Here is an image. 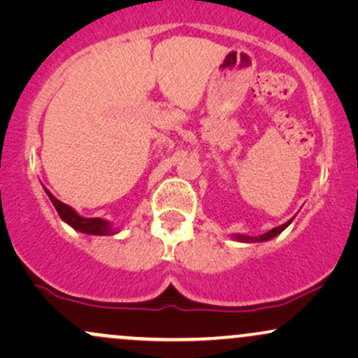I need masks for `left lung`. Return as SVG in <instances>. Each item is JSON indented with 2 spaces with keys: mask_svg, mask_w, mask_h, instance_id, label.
Segmentation results:
<instances>
[{
  "mask_svg": "<svg viewBox=\"0 0 358 358\" xmlns=\"http://www.w3.org/2000/svg\"><path fill=\"white\" fill-rule=\"evenodd\" d=\"M294 219V217H293ZM293 219H289L286 222V224L279 225V227H274L271 229V231H268L266 234H261V236H256V237H250V236H244V234H232V239L234 241H239V242H245V244H250V242H266V241H271L274 239V237L279 236L285 229L287 227V225L293 222Z\"/></svg>",
  "mask_w": 358,
  "mask_h": 358,
  "instance_id": "8db88e82",
  "label": "left lung"
}]
</instances>
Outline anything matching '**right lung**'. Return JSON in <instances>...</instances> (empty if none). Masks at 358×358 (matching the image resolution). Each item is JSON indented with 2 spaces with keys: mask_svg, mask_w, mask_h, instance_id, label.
I'll return each mask as SVG.
<instances>
[{
  "mask_svg": "<svg viewBox=\"0 0 358 358\" xmlns=\"http://www.w3.org/2000/svg\"><path fill=\"white\" fill-rule=\"evenodd\" d=\"M45 193H47L48 199H50V202L53 203V207H55V210L60 215V219L64 220L65 224L71 225L73 231L89 234V236H114V234L119 232L116 227H113V224H110L109 220L101 219V217H82L80 213L73 210L71 205L60 202L59 199H55L47 188H45Z\"/></svg>",
  "mask_w": 358,
  "mask_h": 358,
  "instance_id": "1",
  "label": "right lung"
}]
</instances>
